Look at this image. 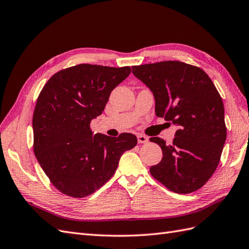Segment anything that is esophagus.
Returning a JSON list of instances; mask_svg holds the SVG:
<instances>
[{"label":"esophagus","mask_w":249,"mask_h":249,"mask_svg":"<svg viewBox=\"0 0 249 249\" xmlns=\"http://www.w3.org/2000/svg\"><path fill=\"white\" fill-rule=\"evenodd\" d=\"M137 139H138V143H146L148 141V137L143 134H138Z\"/></svg>","instance_id":"34e87169"}]
</instances>
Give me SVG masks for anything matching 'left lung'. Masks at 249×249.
Segmentation results:
<instances>
[{"mask_svg": "<svg viewBox=\"0 0 249 249\" xmlns=\"http://www.w3.org/2000/svg\"><path fill=\"white\" fill-rule=\"evenodd\" d=\"M132 71L153 92L156 115L178 127L171 144L159 137L149 139L163 153L150 175L173 192L199 189L216 170L227 139L223 103L212 80L199 67L179 61Z\"/></svg>", "mask_w": 249, "mask_h": 249, "instance_id": "1", "label": "left lung"}]
</instances>
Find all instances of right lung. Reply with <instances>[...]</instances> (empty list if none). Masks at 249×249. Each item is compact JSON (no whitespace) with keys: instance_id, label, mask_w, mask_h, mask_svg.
<instances>
[{"instance_id":"obj_1","label":"right lung","mask_w":249,"mask_h":249,"mask_svg":"<svg viewBox=\"0 0 249 249\" xmlns=\"http://www.w3.org/2000/svg\"><path fill=\"white\" fill-rule=\"evenodd\" d=\"M131 73V67L79 64L55 73L44 85L33 115L34 154L57 189L84 197L109 180L125 150L137 138H116L90 130L110 93Z\"/></svg>"}]
</instances>
